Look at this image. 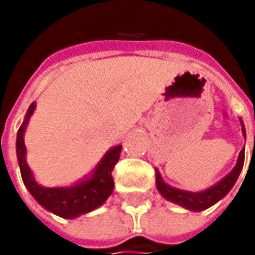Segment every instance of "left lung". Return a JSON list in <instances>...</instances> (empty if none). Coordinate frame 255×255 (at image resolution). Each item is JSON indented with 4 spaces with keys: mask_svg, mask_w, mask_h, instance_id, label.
Returning <instances> with one entry per match:
<instances>
[{
    "mask_svg": "<svg viewBox=\"0 0 255 255\" xmlns=\"http://www.w3.org/2000/svg\"><path fill=\"white\" fill-rule=\"evenodd\" d=\"M241 128H243V134L246 137V128L241 122ZM243 164H244V149L241 150L239 154V159H237V164L233 170L224 177L221 179L217 184H214L213 187L207 189L204 191H199V193H191V191H184L179 190V189H174L169 184H166L163 181L162 176L159 170H156V187L159 193L162 194L164 199L173 201L176 204H180L183 207L189 209L191 211H201L209 209L210 206L216 204L217 201L223 199L229 191L231 190V187L236 184V181L240 176L241 169H243Z\"/></svg>",
    "mask_w": 255,
    "mask_h": 255,
    "instance_id": "8db88e82",
    "label": "left lung"
}]
</instances>
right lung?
Returning <instances> with one entry per match:
<instances>
[{
	"mask_svg": "<svg viewBox=\"0 0 255 255\" xmlns=\"http://www.w3.org/2000/svg\"><path fill=\"white\" fill-rule=\"evenodd\" d=\"M35 106L36 103H31L25 115L24 122L16 133V157L26 189L44 209L64 219H75L102 206L106 199L112 194V170L121 157L122 146L119 144L116 147H112L106 153L89 179L79 181L72 187H42L35 181L34 174L25 160L26 147L24 143V133L29 118L34 113Z\"/></svg>",
	"mask_w": 255,
	"mask_h": 255,
	"instance_id": "right-lung-1",
	"label": "right lung"
}]
</instances>
